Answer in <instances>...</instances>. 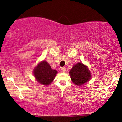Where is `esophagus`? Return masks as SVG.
I'll return each instance as SVG.
<instances>
[{"mask_svg": "<svg viewBox=\"0 0 122 122\" xmlns=\"http://www.w3.org/2000/svg\"><path fill=\"white\" fill-rule=\"evenodd\" d=\"M61 71H62V72H65L66 71V68H64V67H62V68H61Z\"/></svg>", "mask_w": 122, "mask_h": 122, "instance_id": "1", "label": "esophagus"}]
</instances>
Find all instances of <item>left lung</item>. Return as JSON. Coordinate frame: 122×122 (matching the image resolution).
Masks as SVG:
<instances>
[{
	"mask_svg": "<svg viewBox=\"0 0 122 122\" xmlns=\"http://www.w3.org/2000/svg\"><path fill=\"white\" fill-rule=\"evenodd\" d=\"M69 75L72 82L77 85H82L91 77V74L87 66L80 62L73 66L70 71Z\"/></svg>",
	"mask_w": 122,
	"mask_h": 122,
	"instance_id": "8db88e82",
	"label": "left lung"
}]
</instances>
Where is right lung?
<instances>
[{"label":"right lung","mask_w":122,"mask_h":122,"mask_svg":"<svg viewBox=\"0 0 122 122\" xmlns=\"http://www.w3.org/2000/svg\"><path fill=\"white\" fill-rule=\"evenodd\" d=\"M57 73V71L51 69L49 64L45 61L40 62L34 70V75L37 81L45 85L50 84Z\"/></svg>","instance_id":"right-lung-1"}]
</instances>
